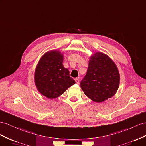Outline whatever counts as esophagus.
Masks as SVG:
<instances>
[{"label":"esophagus","mask_w":146,"mask_h":146,"mask_svg":"<svg viewBox=\"0 0 146 146\" xmlns=\"http://www.w3.org/2000/svg\"><path fill=\"white\" fill-rule=\"evenodd\" d=\"M74 81H75L76 84H79L80 83V79L78 78H75V79H74Z\"/></svg>","instance_id":"obj_1"}]
</instances>
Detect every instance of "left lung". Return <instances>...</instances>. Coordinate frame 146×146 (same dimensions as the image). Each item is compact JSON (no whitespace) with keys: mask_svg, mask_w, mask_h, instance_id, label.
Segmentation results:
<instances>
[{"mask_svg":"<svg viewBox=\"0 0 146 146\" xmlns=\"http://www.w3.org/2000/svg\"><path fill=\"white\" fill-rule=\"evenodd\" d=\"M119 81V71L115 62L106 54L97 52L90 57L81 88L92 101L101 102L116 94Z\"/></svg>","mask_w":146,"mask_h":146,"instance_id":"1","label":"left lung"}]
</instances>
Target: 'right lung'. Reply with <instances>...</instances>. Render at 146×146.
Listing matches in <instances>:
<instances>
[{"instance_id": "right-lung-1", "label": "right lung", "mask_w": 146, "mask_h": 146, "mask_svg": "<svg viewBox=\"0 0 146 146\" xmlns=\"http://www.w3.org/2000/svg\"><path fill=\"white\" fill-rule=\"evenodd\" d=\"M63 55L57 50L45 53L37 63L35 83L37 91L48 99H55L75 84L69 70L63 65Z\"/></svg>"}]
</instances>
